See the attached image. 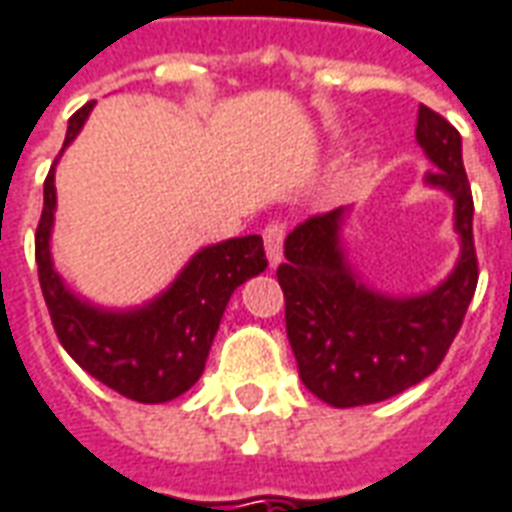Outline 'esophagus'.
I'll use <instances>...</instances> for the list:
<instances>
[{"label":"esophagus","mask_w":512,"mask_h":512,"mask_svg":"<svg viewBox=\"0 0 512 512\" xmlns=\"http://www.w3.org/2000/svg\"><path fill=\"white\" fill-rule=\"evenodd\" d=\"M261 237H264V248H267V259H270V264L275 267V264H281L283 259V240H286V226L283 223H267L264 226V231H261Z\"/></svg>","instance_id":"34e87169"}]
</instances>
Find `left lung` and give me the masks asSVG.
<instances>
[{"label":"left lung","instance_id":"8db88e82","mask_svg":"<svg viewBox=\"0 0 512 512\" xmlns=\"http://www.w3.org/2000/svg\"><path fill=\"white\" fill-rule=\"evenodd\" d=\"M417 141L434 160L428 185L455 199L461 259L439 289L420 297H384L357 281L341 253L343 207L311 215L286 237L278 283L286 335L302 384L324 404L349 409L393 398L423 382L445 360L477 289L472 188L461 136L442 114L420 106Z\"/></svg>","mask_w":512,"mask_h":512}]
</instances>
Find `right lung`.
I'll list each match as a JSON object with an SVG mask.
<instances>
[{
    "label": "right lung",
    "mask_w": 512,
    "mask_h": 512,
    "mask_svg": "<svg viewBox=\"0 0 512 512\" xmlns=\"http://www.w3.org/2000/svg\"><path fill=\"white\" fill-rule=\"evenodd\" d=\"M92 106L95 103H87L70 117L65 147L87 122ZM54 207L57 190L51 166L35 231V261L48 316L65 352L89 376L138 404H163L190 390L204 371L231 292L267 270L261 237L248 234L199 251L177 281L144 308L100 311L67 292L54 272L48 251Z\"/></svg>",
    "instance_id": "1"
}]
</instances>
